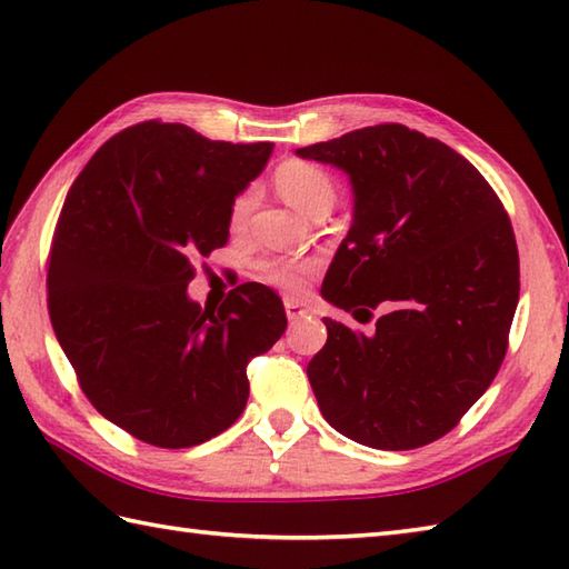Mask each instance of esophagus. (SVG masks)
Here are the masks:
<instances>
[{
	"mask_svg": "<svg viewBox=\"0 0 569 569\" xmlns=\"http://www.w3.org/2000/svg\"><path fill=\"white\" fill-rule=\"evenodd\" d=\"M283 308H286V316H288V320L291 322H296V320H300L306 316V308L298 303V300H291V298H286L283 300Z\"/></svg>",
	"mask_w": 569,
	"mask_h": 569,
	"instance_id": "obj_1",
	"label": "esophagus"
}]
</instances>
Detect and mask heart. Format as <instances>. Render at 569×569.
Instances as JSON below:
<instances>
[{
  "mask_svg": "<svg viewBox=\"0 0 569 569\" xmlns=\"http://www.w3.org/2000/svg\"><path fill=\"white\" fill-rule=\"evenodd\" d=\"M276 188L281 196L298 208L300 212L312 214L322 204L335 202V183L320 166L308 161H286L276 168ZM259 190L257 186H247L229 204V224L234 229L244 227L249 214L257 204ZM308 263L300 261H273L263 266V278L273 286H281L283 291H298L306 283Z\"/></svg>",
  "mask_w": 569,
  "mask_h": 569,
  "instance_id": "b5f03b06",
  "label": "heart"
}]
</instances>
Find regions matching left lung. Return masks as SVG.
<instances>
[{"instance_id":"1","label":"left lung","mask_w":569,"mask_h":569,"mask_svg":"<svg viewBox=\"0 0 569 569\" xmlns=\"http://www.w3.org/2000/svg\"><path fill=\"white\" fill-rule=\"evenodd\" d=\"M296 153L340 168L355 192L322 298L357 320L383 308L373 335L325 318L328 342L308 365L325 420L377 450L442 438L509 347L521 288L509 214L465 156L403 124Z\"/></svg>"}]
</instances>
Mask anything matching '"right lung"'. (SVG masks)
Segmentation results:
<instances>
[{
  "instance_id": "1",
  "label": "right lung",
  "mask_w": 569,
  "mask_h": 569,
  "mask_svg": "<svg viewBox=\"0 0 569 569\" xmlns=\"http://www.w3.org/2000/svg\"><path fill=\"white\" fill-rule=\"evenodd\" d=\"M273 143L210 141L186 124L119 131L60 210L48 312L100 413L156 447L214 438L241 416L247 365L286 330L281 298L241 283L217 310L188 298L196 261L229 239V204Z\"/></svg>"
}]
</instances>
